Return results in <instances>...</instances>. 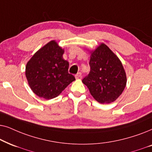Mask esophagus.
I'll list each match as a JSON object with an SVG mask.
<instances>
[{
	"label": "esophagus",
	"mask_w": 152,
	"mask_h": 152,
	"mask_svg": "<svg viewBox=\"0 0 152 152\" xmlns=\"http://www.w3.org/2000/svg\"><path fill=\"white\" fill-rule=\"evenodd\" d=\"M75 78H76V79H78V78H81V73L78 72V74H76V75H75Z\"/></svg>",
	"instance_id": "1"
}]
</instances>
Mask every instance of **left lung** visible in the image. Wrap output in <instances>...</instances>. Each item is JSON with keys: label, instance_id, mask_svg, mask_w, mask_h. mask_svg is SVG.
Returning <instances> with one entry per match:
<instances>
[{"label": "left lung", "instance_id": "1", "mask_svg": "<svg viewBox=\"0 0 152 152\" xmlns=\"http://www.w3.org/2000/svg\"><path fill=\"white\" fill-rule=\"evenodd\" d=\"M90 53V72L82 82L99 103L115 102L122 94L127 81L122 62L104 43Z\"/></svg>", "mask_w": 152, "mask_h": 152}]
</instances>
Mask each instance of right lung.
Wrapping results in <instances>:
<instances>
[{
    "mask_svg": "<svg viewBox=\"0 0 152 152\" xmlns=\"http://www.w3.org/2000/svg\"><path fill=\"white\" fill-rule=\"evenodd\" d=\"M64 50L56 40L44 45L32 56L26 66V76L32 92L51 99L58 96L75 77L69 74V62L63 59Z\"/></svg>",
    "mask_w": 152,
    "mask_h": 152,
    "instance_id": "right-lung-1",
    "label": "right lung"
}]
</instances>
